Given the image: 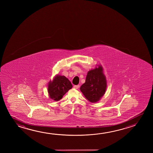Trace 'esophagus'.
Wrapping results in <instances>:
<instances>
[{
  "instance_id": "34e87169",
  "label": "esophagus",
  "mask_w": 153,
  "mask_h": 153,
  "mask_svg": "<svg viewBox=\"0 0 153 153\" xmlns=\"http://www.w3.org/2000/svg\"><path fill=\"white\" fill-rule=\"evenodd\" d=\"M79 85H74V88H75V89H78V88H79Z\"/></svg>"
}]
</instances>
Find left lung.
<instances>
[{
	"instance_id": "8db88e82",
	"label": "left lung",
	"mask_w": 153,
	"mask_h": 153,
	"mask_svg": "<svg viewBox=\"0 0 153 153\" xmlns=\"http://www.w3.org/2000/svg\"><path fill=\"white\" fill-rule=\"evenodd\" d=\"M107 87L105 78L102 73V68H99L89 71L85 83L80 86V90L85 98L91 102L100 100L105 93Z\"/></svg>"
}]
</instances>
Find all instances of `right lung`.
Listing matches in <instances>:
<instances>
[{"instance_id":"1","label":"right lung","mask_w":153,"mask_h":153,"mask_svg":"<svg viewBox=\"0 0 153 153\" xmlns=\"http://www.w3.org/2000/svg\"><path fill=\"white\" fill-rule=\"evenodd\" d=\"M73 85L68 78L63 76H56L48 87L50 97L55 101L60 100Z\"/></svg>"}]
</instances>
